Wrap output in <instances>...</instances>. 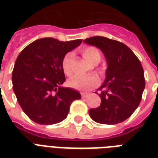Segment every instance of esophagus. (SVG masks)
<instances>
[{
	"label": "esophagus",
	"mask_w": 158,
	"mask_h": 158,
	"mask_svg": "<svg viewBox=\"0 0 158 158\" xmlns=\"http://www.w3.org/2000/svg\"><path fill=\"white\" fill-rule=\"evenodd\" d=\"M81 97H82V98H86V97L89 95V93H86V92H81Z\"/></svg>",
	"instance_id": "1"
}]
</instances>
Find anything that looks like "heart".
Wrapping results in <instances>:
<instances>
[{
  "instance_id": "heart-1",
  "label": "heart",
  "mask_w": 158,
  "mask_h": 158,
  "mask_svg": "<svg viewBox=\"0 0 158 158\" xmlns=\"http://www.w3.org/2000/svg\"><path fill=\"white\" fill-rule=\"evenodd\" d=\"M83 56L93 64H99L101 59L99 50L94 46H87L81 50ZM73 62V55L72 53H68L62 60V68L65 75L70 76L73 73L72 64ZM98 84V79L94 76L88 75H75L69 80V86L73 89L87 90Z\"/></svg>"
}]
</instances>
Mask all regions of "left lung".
Instances as JSON below:
<instances>
[{"instance_id": "1", "label": "left lung", "mask_w": 158, "mask_h": 158, "mask_svg": "<svg viewBox=\"0 0 158 158\" xmlns=\"http://www.w3.org/2000/svg\"><path fill=\"white\" fill-rule=\"evenodd\" d=\"M83 41L99 48L107 62L105 80L98 89L100 90V106L89 109V117L100 124L124 122L139 105L145 88L140 61L127 45L120 41L103 36H93Z\"/></svg>"}]
</instances>
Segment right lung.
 Here are the masks:
<instances>
[{"label":"right lung","instance_id":"obj_1","mask_svg":"<svg viewBox=\"0 0 158 158\" xmlns=\"http://www.w3.org/2000/svg\"><path fill=\"white\" fill-rule=\"evenodd\" d=\"M82 40L59 41L50 37L36 40L20 52L12 73L13 89L23 111L36 123L53 125L64 121L77 90L64 87L62 60Z\"/></svg>","mask_w":158,"mask_h":158}]
</instances>
